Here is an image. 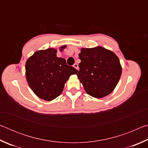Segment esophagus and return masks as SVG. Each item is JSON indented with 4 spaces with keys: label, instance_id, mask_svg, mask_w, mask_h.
I'll return each instance as SVG.
<instances>
[{
    "label": "esophagus",
    "instance_id": "obj_1",
    "mask_svg": "<svg viewBox=\"0 0 148 148\" xmlns=\"http://www.w3.org/2000/svg\"><path fill=\"white\" fill-rule=\"evenodd\" d=\"M73 66H74V68L78 70V64H76V63H74V65H73Z\"/></svg>",
    "mask_w": 148,
    "mask_h": 148
}]
</instances>
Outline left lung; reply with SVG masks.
I'll return each instance as SVG.
<instances>
[{
  "instance_id": "8db88e82",
  "label": "left lung",
  "mask_w": 148,
  "mask_h": 148,
  "mask_svg": "<svg viewBox=\"0 0 148 148\" xmlns=\"http://www.w3.org/2000/svg\"><path fill=\"white\" fill-rule=\"evenodd\" d=\"M77 78L90 96L101 99L114 91L122 73L119 59L113 51L102 46L82 48Z\"/></svg>"
}]
</instances>
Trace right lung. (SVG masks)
Masks as SVG:
<instances>
[{
	"instance_id": "right-lung-1",
	"label": "right lung",
	"mask_w": 148,
	"mask_h": 148,
	"mask_svg": "<svg viewBox=\"0 0 148 148\" xmlns=\"http://www.w3.org/2000/svg\"><path fill=\"white\" fill-rule=\"evenodd\" d=\"M66 46H62V51ZM55 48L38 50L27 59L26 79L29 87L39 98L51 101L62 93L65 84L77 71L68 66L66 60L57 57Z\"/></svg>"
}]
</instances>
